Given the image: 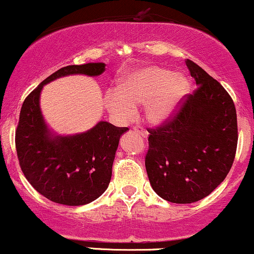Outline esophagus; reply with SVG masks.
Listing matches in <instances>:
<instances>
[{"label":"esophagus","instance_id":"1","mask_svg":"<svg viewBox=\"0 0 254 254\" xmlns=\"http://www.w3.org/2000/svg\"><path fill=\"white\" fill-rule=\"evenodd\" d=\"M133 131L137 133H139V135H141L142 137H144V138H147L148 135H149V133H148V131L145 130L143 127H141V125H136V127H133Z\"/></svg>","mask_w":254,"mask_h":254}]
</instances>
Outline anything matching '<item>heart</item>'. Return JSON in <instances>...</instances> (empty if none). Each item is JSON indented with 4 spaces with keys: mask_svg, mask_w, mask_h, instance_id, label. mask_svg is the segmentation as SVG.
I'll list each match as a JSON object with an SVG mask.
<instances>
[{
    "mask_svg": "<svg viewBox=\"0 0 254 254\" xmlns=\"http://www.w3.org/2000/svg\"><path fill=\"white\" fill-rule=\"evenodd\" d=\"M189 84L180 74L159 66L141 69L118 82L117 92L109 90L104 97L105 107L116 117L127 119L135 115L139 105L151 123H162L173 115L188 93Z\"/></svg>",
    "mask_w": 254,
    "mask_h": 254,
    "instance_id": "1",
    "label": "heart"
}]
</instances>
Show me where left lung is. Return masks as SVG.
<instances>
[{"instance_id":"1","label":"left lung","mask_w":254,"mask_h":254,"mask_svg":"<svg viewBox=\"0 0 254 254\" xmlns=\"http://www.w3.org/2000/svg\"><path fill=\"white\" fill-rule=\"evenodd\" d=\"M197 88L170 118L148 129L145 170L153 190L172 203L203 199L223 182L235 159L238 121L222 84L191 60Z\"/></svg>"}]
</instances>
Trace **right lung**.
<instances>
[{
    "label": "right lung",
    "mask_w": 254,
    "mask_h": 254,
    "mask_svg": "<svg viewBox=\"0 0 254 254\" xmlns=\"http://www.w3.org/2000/svg\"><path fill=\"white\" fill-rule=\"evenodd\" d=\"M104 63L68 65L46 77L25 99L15 130V147L22 173L44 197L64 205H83L104 193L122 133L129 130L100 122L84 133L51 137L39 107L44 84L61 76H97Z\"/></svg>",
    "instance_id": "right-lung-1"
}]
</instances>
